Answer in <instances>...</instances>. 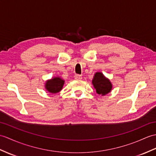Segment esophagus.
<instances>
[{"label": "esophagus", "instance_id": "34e87169", "mask_svg": "<svg viewBox=\"0 0 156 156\" xmlns=\"http://www.w3.org/2000/svg\"><path fill=\"white\" fill-rule=\"evenodd\" d=\"M74 78L76 80H81L82 78V76L81 75H80V74H76L74 76Z\"/></svg>", "mask_w": 156, "mask_h": 156}]
</instances>
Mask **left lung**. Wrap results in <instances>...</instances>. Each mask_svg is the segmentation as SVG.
<instances>
[{
	"label": "left lung",
	"instance_id": "1",
	"mask_svg": "<svg viewBox=\"0 0 156 156\" xmlns=\"http://www.w3.org/2000/svg\"><path fill=\"white\" fill-rule=\"evenodd\" d=\"M92 84L97 94L102 96L110 93L112 88V84L110 80L105 77L102 72H96L94 74L92 80Z\"/></svg>",
	"mask_w": 156,
	"mask_h": 156
}]
</instances>
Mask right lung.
<instances>
[{
    "label": "right lung",
    "instance_id": "right-lung-1",
    "mask_svg": "<svg viewBox=\"0 0 156 156\" xmlns=\"http://www.w3.org/2000/svg\"><path fill=\"white\" fill-rule=\"evenodd\" d=\"M64 80L60 77H54L46 82L45 88L50 93L56 94L62 89Z\"/></svg>",
    "mask_w": 156,
    "mask_h": 156
}]
</instances>
